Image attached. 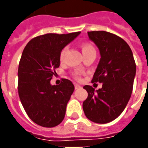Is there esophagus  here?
<instances>
[{"mask_svg": "<svg viewBox=\"0 0 148 148\" xmlns=\"http://www.w3.org/2000/svg\"><path fill=\"white\" fill-rule=\"evenodd\" d=\"M74 88H75V90H78V89H81L82 87H81V86H79L78 84H75V85H74Z\"/></svg>", "mask_w": 148, "mask_h": 148, "instance_id": "esophagus-1", "label": "esophagus"}]
</instances>
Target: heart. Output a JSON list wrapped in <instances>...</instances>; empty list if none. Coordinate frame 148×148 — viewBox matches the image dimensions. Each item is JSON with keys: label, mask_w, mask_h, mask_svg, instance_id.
<instances>
[{"label": "heart", "mask_w": 148, "mask_h": 148, "mask_svg": "<svg viewBox=\"0 0 148 148\" xmlns=\"http://www.w3.org/2000/svg\"><path fill=\"white\" fill-rule=\"evenodd\" d=\"M90 49H93V47L90 43H84L82 46V52L86 51H88V50H90ZM66 48H63L60 52V56H59V58H60V60H62L63 58H64L65 54H66ZM80 75H81V72L80 71H75L74 73V76L77 79H80Z\"/></svg>", "instance_id": "1"}]
</instances>
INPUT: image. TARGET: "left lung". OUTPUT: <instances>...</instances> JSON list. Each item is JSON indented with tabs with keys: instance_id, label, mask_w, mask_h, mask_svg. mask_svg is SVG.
Masks as SVG:
<instances>
[{
	"instance_id": "8db88e82",
	"label": "left lung",
	"mask_w": 148,
	"mask_h": 148,
	"mask_svg": "<svg viewBox=\"0 0 148 148\" xmlns=\"http://www.w3.org/2000/svg\"><path fill=\"white\" fill-rule=\"evenodd\" d=\"M88 36L101 55L92 82L103 84L97 90L90 86L83 87L88 97L82 108L89 120L106 124L116 119L127 106L136 66L130 47L121 37L105 31L89 32Z\"/></svg>"
}]
</instances>
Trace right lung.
I'll return each instance as SVG.
<instances>
[{"label": "right lung", "instance_id": "1", "mask_svg": "<svg viewBox=\"0 0 148 148\" xmlns=\"http://www.w3.org/2000/svg\"><path fill=\"white\" fill-rule=\"evenodd\" d=\"M48 33L34 38L24 47L18 68V93L32 121L42 127H53L63 121L74 90L71 81L51 85L55 69L60 65V52L80 35Z\"/></svg>", "mask_w": 148, "mask_h": 148}]
</instances>
